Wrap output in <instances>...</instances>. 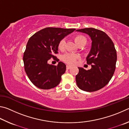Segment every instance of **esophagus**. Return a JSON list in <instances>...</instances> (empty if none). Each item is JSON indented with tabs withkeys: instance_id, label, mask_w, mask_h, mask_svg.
Returning a JSON list of instances; mask_svg holds the SVG:
<instances>
[{
	"instance_id": "1",
	"label": "esophagus",
	"mask_w": 129,
	"mask_h": 129,
	"mask_svg": "<svg viewBox=\"0 0 129 129\" xmlns=\"http://www.w3.org/2000/svg\"><path fill=\"white\" fill-rule=\"evenodd\" d=\"M71 66H69V65H67V66H66V69L67 70H69V69H71Z\"/></svg>"
}]
</instances>
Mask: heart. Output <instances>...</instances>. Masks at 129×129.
Returning a JSON list of instances; mask_svg holds the SVG:
<instances>
[{"instance_id": "b5f03b06", "label": "heart", "mask_w": 129, "mask_h": 129, "mask_svg": "<svg viewBox=\"0 0 129 129\" xmlns=\"http://www.w3.org/2000/svg\"><path fill=\"white\" fill-rule=\"evenodd\" d=\"M74 41H75V44L76 45H78L81 43H84V44H86L87 40L84 36H81V35H78L75 36L74 37ZM64 43L65 41L64 40H61L59 44L58 45V49L60 50H63L64 49ZM78 58V56L76 55L75 54L73 53H68L64 54L62 56V60L67 63L70 64H73L76 62V60Z\"/></svg>"}]
</instances>
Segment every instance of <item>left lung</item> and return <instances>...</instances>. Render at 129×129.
<instances>
[{
	"label": "left lung",
	"instance_id": "1",
	"mask_svg": "<svg viewBox=\"0 0 129 129\" xmlns=\"http://www.w3.org/2000/svg\"><path fill=\"white\" fill-rule=\"evenodd\" d=\"M76 31L88 35L91 48L87 56L88 70L78 67L76 82L80 89L86 92L98 91L105 87L113 75L117 62V53L113 42L107 34L98 29L89 28Z\"/></svg>",
	"mask_w": 129,
	"mask_h": 129
}]
</instances>
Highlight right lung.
Returning <instances> with one entry per match:
<instances>
[{
  "label": "right lung",
  "mask_w": 129,
  "mask_h": 129,
  "mask_svg": "<svg viewBox=\"0 0 129 129\" xmlns=\"http://www.w3.org/2000/svg\"><path fill=\"white\" fill-rule=\"evenodd\" d=\"M75 30L49 27L37 31L29 38L23 61L26 75L35 86L49 89L59 84L61 76L66 71V64L59 62L57 66H54L49 64L48 60L53 58L59 61L54 55L58 53L59 44Z\"/></svg>",
  "instance_id": "1"
}]
</instances>
